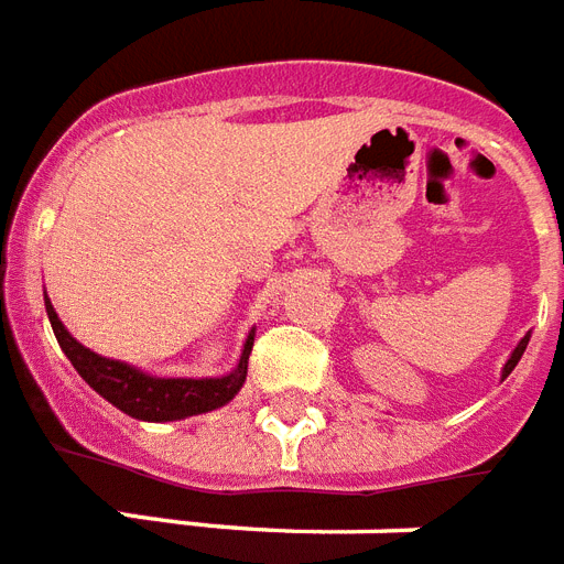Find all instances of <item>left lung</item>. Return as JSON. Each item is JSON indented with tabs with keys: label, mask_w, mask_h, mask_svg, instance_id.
Masks as SVG:
<instances>
[{
	"label": "left lung",
	"mask_w": 564,
	"mask_h": 564,
	"mask_svg": "<svg viewBox=\"0 0 564 564\" xmlns=\"http://www.w3.org/2000/svg\"><path fill=\"white\" fill-rule=\"evenodd\" d=\"M527 340H530V335H527L524 340H521V344L516 346V352L510 355V360H507V367H503V378L510 376L512 369H516V364H518V360H521V355H524V349H527Z\"/></svg>",
	"instance_id": "left-lung-1"
}]
</instances>
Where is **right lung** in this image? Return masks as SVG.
Returning a JSON list of instances; mask_svg holds the SVG:
<instances>
[{
  "label": "right lung",
  "mask_w": 564,
  "mask_h": 564,
  "mask_svg": "<svg viewBox=\"0 0 564 564\" xmlns=\"http://www.w3.org/2000/svg\"><path fill=\"white\" fill-rule=\"evenodd\" d=\"M48 323L54 328L57 344L72 360V367L78 369L80 378L87 381L96 393H101L110 404L124 410L128 416L145 419V422H171V419H186L215 410L227 404L232 395L241 390L247 378V360L253 349V335L247 337L245 352L238 367L224 378H154L139 372V369L121 364V360L101 358L89 352L87 346H80L75 337L63 328V323L54 314L52 303L46 296Z\"/></svg>",
  "instance_id": "add662e5"
}]
</instances>
